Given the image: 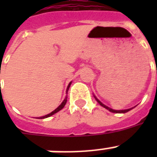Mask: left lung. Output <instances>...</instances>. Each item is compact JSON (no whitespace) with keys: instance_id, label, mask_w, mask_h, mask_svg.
Here are the masks:
<instances>
[{"instance_id":"1","label":"left lung","mask_w":157,"mask_h":157,"mask_svg":"<svg viewBox=\"0 0 157 157\" xmlns=\"http://www.w3.org/2000/svg\"><path fill=\"white\" fill-rule=\"evenodd\" d=\"M94 98H95V99H96V101H97V102H98V103H99V104H100L101 106H102V107H104V108L107 109V110H108V111H110V112H114V113H125V112H129V111H130V110H131V109H133V107H132V108H129V109H125V110H113V109H112V108H110V107H107V106L103 104V103H101L100 101L98 100V98H96V97L94 95Z\"/></svg>"}]
</instances>
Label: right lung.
<instances>
[{"instance_id": "obj_1", "label": "right lung", "mask_w": 157, "mask_h": 157, "mask_svg": "<svg viewBox=\"0 0 157 157\" xmlns=\"http://www.w3.org/2000/svg\"><path fill=\"white\" fill-rule=\"evenodd\" d=\"M71 82H70V83H69L68 86H67V91H68V89H69V87H70V86H71ZM67 96H66V98H64V100L63 101V103H62L61 104L59 105V107H57L56 109L54 110V111H53L52 112H50V114L45 115V116H44V117H40V118H39V119H44V118H47V117H51V116H53V115H54V114H55V113H56V112H59V111H60V110L63 109V107H64V106H65V104H66V103H67Z\"/></svg>"}]
</instances>
